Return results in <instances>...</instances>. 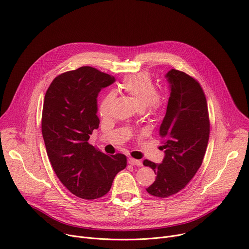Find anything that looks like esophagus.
Segmentation results:
<instances>
[{
    "label": "esophagus",
    "instance_id": "esophagus-1",
    "mask_svg": "<svg viewBox=\"0 0 249 249\" xmlns=\"http://www.w3.org/2000/svg\"><path fill=\"white\" fill-rule=\"evenodd\" d=\"M127 162H128L129 164H131V165L142 166V161H141V160H135V159H131V158H129V159L127 160Z\"/></svg>",
    "mask_w": 249,
    "mask_h": 249
}]
</instances>
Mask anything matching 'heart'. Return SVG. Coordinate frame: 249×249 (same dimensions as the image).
<instances>
[{
	"instance_id": "obj_1",
	"label": "heart",
	"mask_w": 249,
	"mask_h": 249,
	"mask_svg": "<svg viewBox=\"0 0 249 249\" xmlns=\"http://www.w3.org/2000/svg\"><path fill=\"white\" fill-rule=\"evenodd\" d=\"M122 89L130 97L140 108H148L150 111L158 109L161 105V98L156 92V85L145 72L132 74L125 78L122 85ZM113 92L107 93L100 104V113L106 116L113 101Z\"/></svg>"
}]
</instances>
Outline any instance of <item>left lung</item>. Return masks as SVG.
Here are the masks:
<instances>
[{
  "label": "left lung",
  "instance_id": "obj_1",
  "mask_svg": "<svg viewBox=\"0 0 249 249\" xmlns=\"http://www.w3.org/2000/svg\"><path fill=\"white\" fill-rule=\"evenodd\" d=\"M165 78L170 93L160 127L164 158L161 163L143 160V165L157 175L146 191L161 198L178 194L196 176L209 139L208 108L198 82L174 69L167 71Z\"/></svg>",
  "mask_w": 249,
  "mask_h": 249
}]
</instances>
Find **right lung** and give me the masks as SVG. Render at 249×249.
I'll list each match as a JSON object with an SVG mask.
<instances>
[{"label":"right lung","instance_id":"obj_1","mask_svg":"<svg viewBox=\"0 0 249 249\" xmlns=\"http://www.w3.org/2000/svg\"><path fill=\"white\" fill-rule=\"evenodd\" d=\"M114 82L112 75L81 67L56 76L45 95L42 133L49 160L61 182L81 198L107 195L126 166L124 155L107 156L89 143L100 124L99 92Z\"/></svg>","mask_w":249,"mask_h":249}]
</instances>
